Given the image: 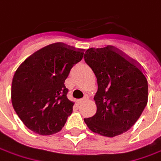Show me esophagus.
I'll return each mask as SVG.
<instances>
[{
	"mask_svg": "<svg viewBox=\"0 0 161 161\" xmlns=\"http://www.w3.org/2000/svg\"><path fill=\"white\" fill-rule=\"evenodd\" d=\"M87 99H88V97L86 96V95H84V97H82V98H80V99H79V100H78V103H82L84 102L85 100H87Z\"/></svg>",
	"mask_w": 161,
	"mask_h": 161,
	"instance_id": "obj_1",
	"label": "esophagus"
}]
</instances>
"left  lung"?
I'll list each match as a JSON object with an SVG mask.
<instances>
[{
	"mask_svg": "<svg viewBox=\"0 0 161 161\" xmlns=\"http://www.w3.org/2000/svg\"><path fill=\"white\" fill-rule=\"evenodd\" d=\"M97 77L96 114L84 122L93 133L114 137L128 131L148 102L145 71L137 61L113 46L89 48L84 54Z\"/></svg>",
	"mask_w": 161,
	"mask_h": 161,
	"instance_id": "8db88e82",
	"label": "left lung"
}]
</instances>
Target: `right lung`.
<instances>
[{
    "mask_svg": "<svg viewBox=\"0 0 161 161\" xmlns=\"http://www.w3.org/2000/svg\"><path fill=\"white\" fill-rule=\"evenodd\" d=\"M83 53V49L53 43L29 55L16 70L11 102L29 130L51 135L64 127L74 105L67 97L64 80Z\"/></svg>",
    "mask_w": 161,
    "mask_h": 161,
    "instance_id": "right-lung-1",
    "label": "right lung"
}]
</instances>
